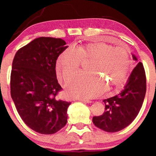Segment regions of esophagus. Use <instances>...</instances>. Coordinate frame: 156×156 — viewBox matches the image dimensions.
<instances>
[{
	"instance_id": "1",
	"label": "esophagus",
	"mask_w": 156,
	"mask_h": 156,
	"mask_svg": "<svg viewBox=\"0 0 156 156\" xmlns=\"http://www.w3.org/2000/svg\"><path fill=\"white\" fill-rule=\"evenodd\" d=\"M78 100H79V101H80L84 102V103H87V104H91V101H89V100H87V99H79Z\"/></svg>"
}]
</instances>
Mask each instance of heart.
<instances>
[{
	"label": "heart",
	"instance_id": "b5f03b06",
	"mask_svg": "<svg viewBox=\"0 0 156 156\" xmlns=\"http://www.w3.org/2000/svg\"><path fill=\"white\" fill-rule=\"evenodd\" d=\"M89 60V73L79 74L67 85L69 95L93 98L101 94L108 84H112L114 89L122 87L131 65L129 52L126 48L95 42L74 50L68 49L59 54L56 67L62 80L67 82L78 72L81 62Z\"/></svg>",
	"mask_w": 156,
	"mask_h": 156
}]
</instances>
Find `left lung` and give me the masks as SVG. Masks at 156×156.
I'll list each match as a JSON object with an SVG mask.
<instances>
[{
  "mask_svg": "<svg viewBox=\"0 0 156 156\" xmlns=\"http://www.w3.org/2000/svg\"><path fill=\"white\" fill-rule=\"evenodd\" d=\"M133 59L137 57L132 54ZM146 92V78L144 65L138 62L131 72L124 88L114 97L104 100L105 112L94 116L96 126L106 132H117L132 123L141 108Z\"/></svg>",
  "mask_w": 156,
  "mask_h": 156,
  "instance_id": "left-lung-1",
  "label": "left lung"
}]
</instances>
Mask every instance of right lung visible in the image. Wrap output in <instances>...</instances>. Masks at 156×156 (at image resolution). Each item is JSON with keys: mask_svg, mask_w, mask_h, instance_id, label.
Returning <instances> with one entry per match:
<instances>
[{"mask_svg": "<svg viewBox=\"0 0 156 156\" xmlns=\"http://www.w3.org/2000/svg\"><path fill=\"white\" fill-rule=\"evenodd\" d=\"M65 44L60 38H36L18 50L12 61V99L25 124L37 133L53 134L67 122L71 103L57 97L62 87L55 69Z\"/></svg>", "mask_w": 156, "mask_h": 156, "instance_id": "1", "label": "right lung"}]
</instances>
